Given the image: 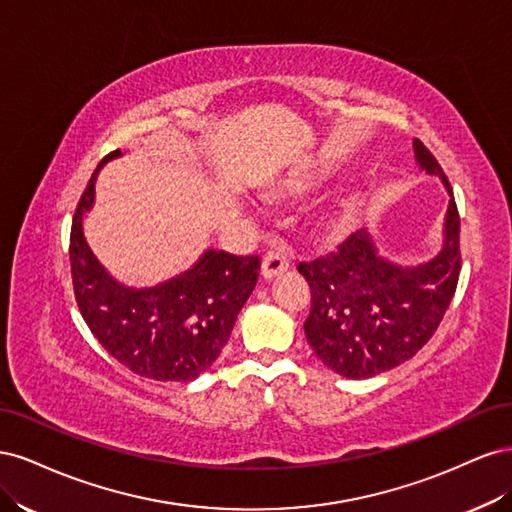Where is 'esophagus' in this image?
Here are the masks:
<instances>
[{"label":"esophagus","instance_id":"34e87169","mask_svg":"<svg viewBox=\"0 0 512 512\" xmlns=\"http://www.w3.org/2000/svg\"><path fill=\"white\" fill-rule=\"evenodd\" d=\"M284 271H288V258L282 252H269L265 258H262L260 275L265 282H271L273 277H277Z\"/></svg>","mask_w":512,"mask_h":512}]
</instances>
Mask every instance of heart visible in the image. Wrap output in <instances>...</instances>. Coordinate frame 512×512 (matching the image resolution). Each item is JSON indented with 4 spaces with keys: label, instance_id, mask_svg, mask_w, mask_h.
<instances>
[{
    "label": "heart",
    "instance_id": "obj_1",
    "mask_svg": "<svg viewBox=\"0 0 512 512\" xmlns=\"http://www.w3.org/2000/svg\"><path fill=\"white\" fill-rule=\"evenodd\" d=\"M305 185H309V181H299L297 188H305Z\"/></svg>",
    "mask_w": 512,
    "mask_h": 512
}]
</instances>
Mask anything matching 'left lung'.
<instances>
[{"label": "left lung", "instance_id": "1", "mask_svg": "<svg viewBox=\"0 0 512 512\" xmlns=\"http://www.w3.org/2000/svg\"><path fill=\"white\" fill-rule=\"evenodd\" d=\"M414 158L427 175H438L448 207L438 254L399 262L380 254L367 228L356 230L329 256L299 265L312 288V312L303 329L307 344L335 374L365 380L389 371L421 350L436 333L459 280V213L442 168L423 143Z\"/></svg>", "mask_w": 512, "mask_h": 512}]
</instances>
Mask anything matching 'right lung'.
<instances>
[{"mask_svg":"<svg viewBox=\"0 0 512 512\" xmlns=\"http://www.w3.org/2000/svg\"><path fill=\"white\" fill-rule=\"evenodd\" d=\"M96 168L76 209L70 262L76 303L102 348L132 374L160 382H190L207 371L256 286L258 256L205 250L190 269L156 286H128L108 271L85 239V213L96 200Z\"/></svg>","mask_w":512,"mask_h":512,"instance_id":"add662e5","label":"right lung"}]
</instances>
